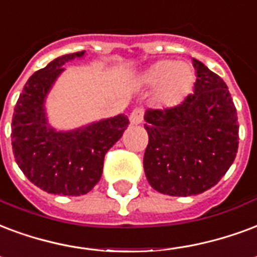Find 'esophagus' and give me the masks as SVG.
I'll use <instances>...</instances> for the list:
<instances>
[{"mask_svg": "<svg viewBox=\"0 0 257 257\" xmlns=\"http://www.w3.org/2000/svg\"><path fill=\"white\" fill-rule=\"evenodd\" d=\"M143 115H144V110L140 109V107H136V109L131 113L129 115V121L132 125H139V123L143 122Z\"/></svg>", "mask_w": 257, "mask_h": 257, "instance_id": "1", "label": "esophagus"}]
</instances>
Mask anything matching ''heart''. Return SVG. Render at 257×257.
<instances>
[{"instance_id":"1","label":"heart","mask_w":257,"mask_h":257,"mask_svg":"<svg viewBox=\"0 0 257 257\" xmlns=\"http://www.w3.org/2000/svg\"><path fill=\"white\" fill-rule=\"evenodd\" d=\"M140 85L155 90V102L162 109H174L184 103L193 91L196 73L191 64L174 60L154 62L140 76Z\"/></svg>"}]
</instances>
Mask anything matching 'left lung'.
I'll use <instances>...</instances> for the list:
<instances>
[{
	"label": "left lung",
	"mask_w": 257,
	"mask_h": 257,
	"mask_svg": "<svg viewBox=\"0 0 257 257\" xmlns=\"http://www.w3.org/2000/svg\"><path fill=\"white\" fill-rule=\"evenodd\" d=\"M193 94L178 107L147 110L144 173L155 191L169 196L199 195L216 185L238 148L237 111L227 85L193 58Z\"/></svg>",
	"instance_id": "1"
}]
</instances>
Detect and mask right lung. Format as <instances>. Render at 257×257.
Instances as JSON below:
<instances>
[{
  "label": "right lung",
  "mask_w": 257,
  "mask_h": 257,
  "mask_svg": "<svg viewBox=\"0 0 257 257\" xmlns=\"http://www.w3.org/2000/svg\"><path fill=\"white\" fill-rule=\"evenodd\" d=\"M84 56V50L65 54L35 72L15 106V159L24 176L47 193L64 196L88 193L102 177L104 155L129 125L125 114L70 131H58L50 125L46 113L47 95L65 70L66 62Z\"/></svg>",
  "instance_id": "right-lung-1"
}]
</instances>
